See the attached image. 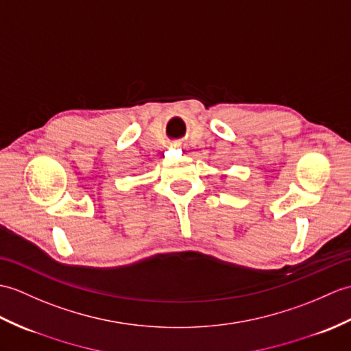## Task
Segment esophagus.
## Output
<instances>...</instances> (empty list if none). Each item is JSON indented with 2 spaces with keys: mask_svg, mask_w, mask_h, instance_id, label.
<instances>
[{
  "mask_svg": "<svg viewBox=\"0 0 351 351\" xmlns=\"http://www.w3.org/2000/svg\"><path fill=\"white\" fill-rule=\"evenodd\" d=\"M173 148H182V146H181V143H175Z\"/></svg>",
  "mask_w": 351,
  "mask_h": 351,
  "instance_id": "1",
  "label": "esophagus"
}]
</instances>
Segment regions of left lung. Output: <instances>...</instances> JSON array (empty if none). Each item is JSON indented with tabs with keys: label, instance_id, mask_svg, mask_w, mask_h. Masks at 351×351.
<instances>
[{
	"label": "left lung",
	"instance_id": "left-lung-1",
	"mask_svg": "<svg viewBox=\"0 0 351 351\" xmlns=\"http://www.w3.org/2000/svg\"><path fill=\"white\" fill-rule=\"evenodd\" d=\"M223 178H226V175H223Z\"/></svg>",
	"mask_w": 351,
	"mask_h": 351
}]
</instances>
